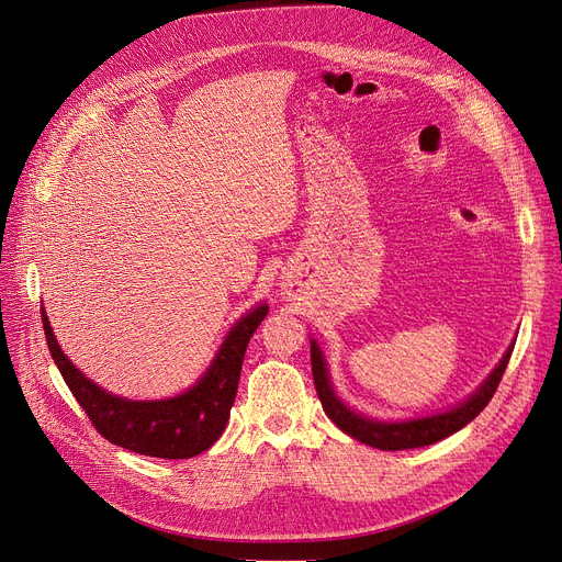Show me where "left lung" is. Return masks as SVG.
I'll return each instance as SVG.
<instances>
[{"instance_id":"8db88e82","label":"left lung","mask_w":562,"mask_h":562,"mask_svg":"<svg viewBox=\"0 0 562 562\" xmlns=\"http://www.w3.org/2000/svg\"><path fill=\"white\" fill-rule=\"evenodd\" d=\"M515 350V345L507 347L505 357L501 363L494 368L490 380L480 386L467 403L460 407L437 414V416H427V418H416V420H405V423H380V420H370L361 414H355L347 409L340 400L336 397L329 375H327V366L323 355H319V347L315 340L311 342V366H313V382L319 403L325 407V414L340 427L345 435H350L352 439L380 448V450H407V448H420V446H430L437 443L452 432L462 430L467 423H471L480 412L487 407L492 395L496 393L503 372L507 368V361H510V355Z\"/></svg>"}]
</instances>
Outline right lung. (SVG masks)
I'll return each mask as SVG.
<instances>
[{
  "label": "right lung",
  "mask_w": 562,
  "mask_h": 562,
  "mask_svg": "<svg viewBox=\"0 0 562 562\" xmlns=\"http://www.w3.org/2000/svg\"><path fill=\"white\" fill-rule=\"evenodd\" d=\"M267 311L270 308L260 304L239 319L196 386L178 397L155 400V403H132L95 386L61 352L43 308L41 317L47 347L64 382L106 441L148 458L187 460L207 450L222 437L237 393L249 338Z\"/></svg>",
  "instance_id": "add662e5"
}]
</instances>
